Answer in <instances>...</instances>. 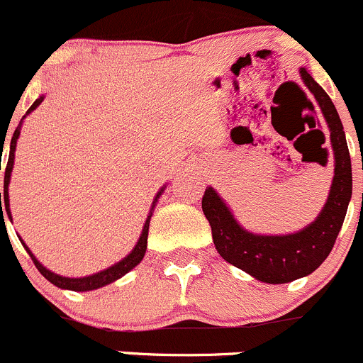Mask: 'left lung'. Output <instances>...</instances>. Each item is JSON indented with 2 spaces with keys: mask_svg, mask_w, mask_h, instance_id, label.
<instances>
[{
  "mask_svg": "<svg viewBox=\"0 0 363 363\" xmlns=\"http://www.w3.org/2000/svg\"><path fill=\"white\" fill-rule=\"evenodd\" d=\"M301 79L311 91L330 133L334 177L322 212L303 230L289 235H259L240 226L226 201L213 188L205 189L201 208L211 223L212 240L224 261L264 284H289L308 277L333 250L352 200V160L341 118L327 91L311 78L306 67Z\"/></svg>",
  "mask_w": 363,
  "mask_h": 363,
  "instance_id": "8db88e82",
  "label": "left lung"
}]
</instances>
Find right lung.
<instances>
[{"label": "right lung", "instance_id": "add662e5", "mask_svg": "<svg viewBox=\"0 0 363 363\" xmlns=\"http://www.w3.org/2000/svg\"><path fill=\"white\" fill-rule=\"evenodd\" d=\"M45 95H40V97L34 101V104L30 106L28 109V113H26V116L30 114L34 111V109L38 108V106L43 102ZM24 116V118H26ZM22 118V120H24ZM22 120L21 123H18V127L15 128L13 132V137H11V143H10V155H9V163H6V170H5V188H3V193H0V223L5 224V219H3V213H6L9 216V219L11 220V212H10V198H9V184H10V177H11V170H13V162H15V150H17V139L21 137V128H22ZM165 191V186H163L162 189H160L158 193H156L155 196V201H152L151 205V211H150V216H147L146 223H144V228H143V233H140L139 236V242L135 243V247H133L132 252L128 255H125L123 259H121L120 262H116V264L109 266V268L102 269V272L99 273H94V274H89V277H79V278H69V277H62V274H57L50 272V269L45 268L43 264H41L40 261H38L36 257H34L33 252L29 250V247L26 245L24 240L21 238V243L24 245V249L28 250V254L30 255V259H33L34 266L38 268V272L43 274L45 278H47L50 284L55 285V287L59 289H66V291H74V292H86V291H95V289H101L104 287V285H109L113 284V281H116L118 278H121L123 274H127L128 272H132L133 268H135L137 264H139L140 261H143L144 254H146V249H147V233H150V220H151V216H152V211H155V205L156 201H158V198L162 196V193Z\"/></svg>", "mask_w": 363, "mask_h": 363}]
</instances>
